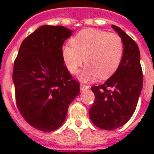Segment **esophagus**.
Segmentation results:
<instances>
[{"mask_svg": "<svg viewBox=\"0 0 154 154\" xmlns=\"http://www.w3.org/2000/svg\"><path fill=\"white\" fill-rule=\"evenodd\" d=\"M89 88H90V86L88 85H81V90H82V92L85 91V90H87V89H89Z\"/></svg>", "mask_w": 154, "mask_h": 154, "instance_id": "obj_1", "label": "esophagus"}]
</instances>
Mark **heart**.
Returning <instances> with one entry per match:
<instances>
[{"label": "heart", "mask_w": 154, "mask_h": 154, "mask_svg": "<svg viewBox=\"0 0 154 154\" xmlns=\"http://www.w3.org/2000/svg\"><path fill=\"white\" fill-rule=\"evenodd\" d=\"M69 45L61 48V57L71 74H76L84 62L86 67L81 79L91 82L98 77L105 80L117 72L122 64L125 45L119 35L106 31L84 29L70 40Z\"/></svg>", "instance_id": "b5f03b06"}]
</instances>
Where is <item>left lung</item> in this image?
Returning a JSON list of instances; mask_svg holds the SVG:
<instances>
[{
  "mask_svg": "<svg viewBox=\"0 0 154 154\" xmlns=\"http://www.w3.org/2000/svg\"><path fill=\"white\" fill-rule=\"evenodd\" d=\"M112 27L124 42L123 60L117 72L104 84L91 87L95 100L89 109L92 122L105 130L117 129L131 118L143 84L137 45L122 29L114 25Z\"/></svg>",
  "mask_w": 154,
  "mask_h": 154,
  "instance_id": "obj_1",
  "label": "left lung"
}]
</instances>
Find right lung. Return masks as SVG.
Segmentation results:
<instances>
[{
  "instance_id": "obj_1",
  "label": "right lung",
  "mask_w": 154,
  "mask_h": 154,
  "mask_svg": "<svg viewBox=\"0 0 154 154\" xmlns=\"http://www.w3.org/2000/svg\"><path fill=\"white\" fill-rule=\"evenodd\" d=\"M72 31L61 25H43L20 45L13 80L17 106L37 129L51 132L62 125L68 108L80 93L61 57L64 42Z\"/></svg>"
}]
</instances>
